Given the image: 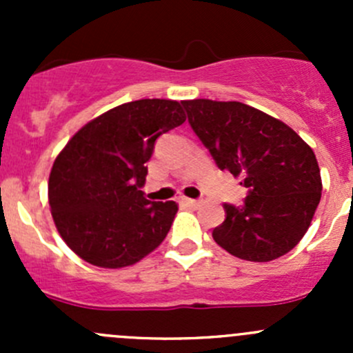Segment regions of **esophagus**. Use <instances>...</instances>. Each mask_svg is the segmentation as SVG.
Here are the masks:
<instances>
[{"label": "esophagus", "mask_w": 353, "mask_h": 353, "mask_svg": "<svg viewBox=\"0 0 353 353\" xmlns=\"http://www.w3.org/2000/svg\"><path fill=\"white\" fill-rule=\"evenodd\" d=\"M181 201H183L184 205L191 206V208H198L199 203H201V201H198V199H191V198H183V199H181Z\"/></svg>", "instance_id": "1"}]
</instances>
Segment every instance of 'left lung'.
Listing matches in <instances>:
<instances>
[{
    "mask_svg": "<svg viewBox=\"0 0 353 353\" xmlns=\"http://www.w3.org/2000/svg\"><path fill=\"white\" fill-rule=\"evenodd\" d=\"M188 121L220 170L248 188L243 206L223 205L215 243L245 261L287 254L307 232L321 199L312 148L280 119L243 102L183 101Z\"/></svg>",
    "mask_w": 353,
    "mask_h": 353,
    "instance_id": "obj_1",
    "label": "left lung"
}]
</instances>
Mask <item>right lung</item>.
Listing matches in <instances>:
<instances>
[{"label": "right lung", "mask_w": 353, "mask_h": 353, "mask_svg": "<svg viewBox=\"0 0 353 353\" xmlns=\"http://www.w3.org/2000/svg\"><path fill=\"white\" fill-rule=\"evenodd\" d=\"M184 121L179 102L141 99L73 134L52 163L48 194L56 229L74 254L101 268H124L165 239L177 203L143 196L145 163L157 138Z\"/></svg>", "instance_id": "obj_1"}]
</instances>
